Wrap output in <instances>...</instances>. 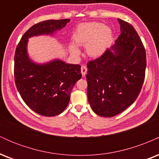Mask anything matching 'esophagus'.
<instances>
[{
	"mask_svg": "<svg viewBox=\"0 0 159 159\" xmlns=\"http://www.w3.org/2000/svg\"><path fill=\"white\" fill-rule=\"evenodd\" d=\"M81 71L82 76H84H84L86 75V74H87V66H81Z\"/></svg>",
	"mask_w": 159,
	"mask_h": 159,
	"instance_id": "obj_1",
	"label": "esophagus"
}]
</instances>
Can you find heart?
<instances>
[{
	"label": "heart",
	"instance_id": "1",
	"mask_svg": "<svg viewBox=\"0 0 159 159\" xmlns=\"http://www.w3.org/2000/svg\"><path fill=\"white\" fill-rule=\"evenodd\" d=\"M72 38L78 46H85L87 55L96 58L104 54L108 48L112 39V30L100 22H84L77 27ZM69 51L74 57H78L81 53L74 44L70 45Z\"/></svg>",
	"mask_w": 159,
	"mask_h": 159
}]
</instances>
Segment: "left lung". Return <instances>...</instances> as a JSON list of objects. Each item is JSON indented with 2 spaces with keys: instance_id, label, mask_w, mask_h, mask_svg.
<instances>
[{
  "instance_id": "left-lung-1",
  "label": "left lung",
  "mask_w": 159,
  "mask_h": 159,
  "mask_svg": "<svg viewBox=\"0 0 159 159\" xmlns=\"http://www.w3.org/2000/svg\"><path fill=\"white\" fill-rule=\"evenodd\" d=\"M120 35L100 57L87 63V97L96 114L111 117L133 104L143 86L146 52L132 25L118 19Z\"/></svg>"
}]
</instances>
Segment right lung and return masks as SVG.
I'll return each instance as SVG.
<instances>
[{"label": "right lung", "mask_w": 159, "mask_h": 159, "mask_svg": "<svg viewBox=\"0 0 159 159\" xmlns=\"http://www.w3.org/2000/svg\"><path fill=\"white\" fill-rule=\"evenodd\" d=\"M69 21L68 19L47 20L36 24L25 33L16 47V87L27 106L42 116H56L65 110L74 85L81 78V66L59 59L43 64L34 63L27 54V42L32 36L52 35Z\"/></svg>", "instance_id": "right-lung-1"}]
</instances>
